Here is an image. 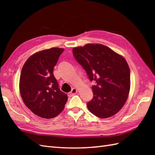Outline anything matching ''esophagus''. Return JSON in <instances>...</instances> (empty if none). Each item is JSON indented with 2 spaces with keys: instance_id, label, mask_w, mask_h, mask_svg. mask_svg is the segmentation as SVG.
<instances>
[{
  "instance_id": "obj_1",
  "label": "esophagus",
  "mask_w": 155,
  "mask_h": 155,
  "mask_svg": "<svg viewBox=\"0 0 155 155\" xmlns=\"http://www.w3.org/2000/svg\"><path fill=\"white\" fill-rule=\"evenodd\" d=\"M77 93V88H72V90H71V91L70 92V93H69V95H70V96H72V95H74L76 93Z\"/></svg>"
}]
</instances>
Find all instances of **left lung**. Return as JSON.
Listing matches in <instances>:
<instances>
[{"label":"left lung","instance_id":"obj_1","mask_svg":"<svg viewBox=\"0 0 155 155\" xmlns=\"http://www.w3.org/2000/svg\"><path fill=\"white\" fill-rule=\"evenodd\" d=\"M77 61L96 84L93 98L87 103L91 113L105 118L117 113L127 101L130 91V69L124 58L101 44L73 48Z\"/></svg>","mask_w":155,"mask_h":155}]
</instances>
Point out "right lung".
I'll list each match as a JSON object with an SVG mask.
<instances>
[{
	"label": "right lung",
	"instance_id": "obj_1",
	"mask_svg": "<svg viewBox=\"0 0 155 155\" xmlns=\"http://www.w3.org/2000/svg\"><path fill=\"white\" fill-rule=\"evenodd\" d=\"M64 49L51 48L31 55L22 68L19 88L23 102L32 113L45 118L60 114L67 103V94L58 88L53 74Z\"/></svg>",
	"mask_w": 155,
	"mask_h": 155
}]
</instances>
